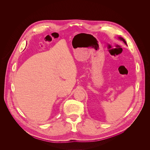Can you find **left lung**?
Listing matches in <instances>:
<instances>
[{
	"instance_id": "left-lung-1",
	"label": "left lung",
	"mask_w": 150,
	"mask_h": 150,
	"mask_svg": "<svg viewBox=\"0 0 150 150\" xmlns=\"http://www.w3.org/2000/svg\"><path fill=\"white\" fill-rule=\"evenodd\" d=\"M118 39H119V40H121V41H123V42H124V43H125L126 45H127L126 41L125 40V39H124L123 38L119 36V37H118Z\"/></svg>"
}]
</instances>
